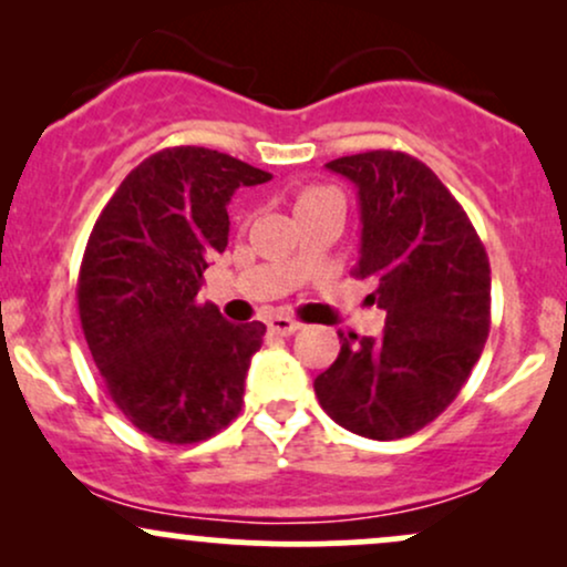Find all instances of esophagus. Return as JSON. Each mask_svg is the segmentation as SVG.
<instances>
[{
    "label": "esophagus",
    "instance_id": "1",
    "mask_svg": "<svg viewBox=\"0 0 567 567\" xmlns=\"http://www.w3.org/2000/svg\"><path fill=\"white\" fill-rule=\"evenodd\" d=\"M266 324H269L271 333H277V336H292L298 328H301V322L290 320V317H282V315L269 317V322H266Z\"/></svg>",
    "mask_w": 567,
    "mask_h": 567
}]
</instances>
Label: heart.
<instances>
[{"label":"heart","mask_w":567,"mask_h":567,"mask_svg":"<svg viewBox=\"0 0 567 567\" xmlns=\"http://www.w3.org/2000/svg\"><path fill=\"white\" fill-rule=\"evenodd\" d=\"M330 197H338L333 188H324V186H306L301 192L296 194V213L306 210V207L311 205H320V202L330 199Z\"/></svg>","instance_id":"b5f03b06"}]
</instances>
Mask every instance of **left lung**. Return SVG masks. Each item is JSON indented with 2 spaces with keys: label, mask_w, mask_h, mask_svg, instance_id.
I'll return each instance as SVG.
<instances>
[{
  "label": "left lung",
  "mask_w": 567,
  "mask_h": 567,
  "mask_svg": "<svg viewBox=\"0 0 567 567\" xmlns=\"http://www.w3.org/2000/svg\"><path fill=\"white\" fill-rule=\"evenodd\" d=\"M360 197L354 277L375 279L370 303L386 311L381 338H341L315 379L338 426L400 440L455 400L491 330V264L464 207L421 159L392 148L328 162Z\"/></svg>",
  "instance_id": "obj_1"
}]
</instances>
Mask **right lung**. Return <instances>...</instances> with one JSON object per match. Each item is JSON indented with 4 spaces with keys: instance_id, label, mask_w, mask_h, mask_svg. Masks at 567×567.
Segmentation results:
<instances>
[{
    "instance_id": "right-lung-1",
    "label": "right lung",
    "mask_w": 567,
    "mask_h": 567,
    "mask_svg": "<svg viewBox=\"0 0 567 567\" xmlns=\"http://www.w3.org/2000/svg\"><path fill=\"white\" fill-rule=\"evenodd\" d=\"M269 178L213 148H162L130 171L90 231L82 330L114 405L148 437L192 445L243 410L266 324L224 320L197 292L229 245L231 194Z\"/></svg>"
}]
</instances>
